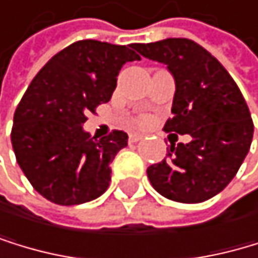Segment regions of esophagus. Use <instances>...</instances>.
<instances>
[{"mask_svg": "<svg viewBox=\"0 0 258 258\" xmlns=\"http://www.w3.org/2000/svg\"><path fill=\"white\" fill-rule=\"evenodd\" d=\"M140 140H143L141 133H130V141L132 143H136V141H140Z\"/></svg>", "mask_w": 258, "mask_h": 258, "instance_id": "obj_1", "label": "esophagus"}]
</instances>
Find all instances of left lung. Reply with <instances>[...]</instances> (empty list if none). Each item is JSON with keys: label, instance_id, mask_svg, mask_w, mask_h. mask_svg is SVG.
<instances>
[{"label": "left lung", "instance_id": "1", "mask_svg": "<svg viewBox=\"0 0 258 258\" xmlns=\"http://www.w3.org/2000/svg\"><path fill=\"white\" fill-rule=\"evenodd\" d=\"M149 60L166 64L176 92L165 132L190 135L171 144L166 158L147 168L158 194L179 203L213 198L235 177L254 135L249 107L228 71L202 45L185 38L136 44Z\"/></svg>", "mask_w": 258, "mask_h": 258}]
</instances>
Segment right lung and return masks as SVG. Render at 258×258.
<instances>
[{
	"label": "right lung",
	"instance_id": "add662e5",
	"mask_svg": "<svg viewBox=\"0 0 258 258\" xmlns=\"http://www.w3.org/2000/svg\"><path fill=\"white\" fill-rule=\"evenodd\" d=\"M135 50V44L77 41L53 55L25 92L11 141L23 174L49 202L82 205L109 187L111 163L128 135L114 130L96 140L82 125L111 100L122 66L141 60Z\"/></svg>",
	"mask_w": 258,
	"mask_h": 258
}]
</instances>
